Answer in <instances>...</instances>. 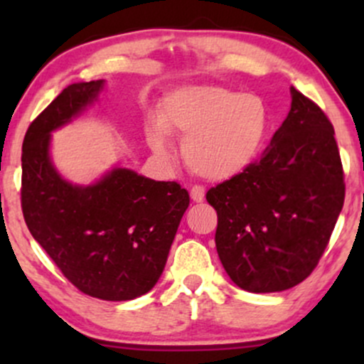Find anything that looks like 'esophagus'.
I'll use <instances>...</instances> for the list:
<instances>
[{"label":"esophagus","mask_w":364,"mask_h":364,"mask_svg":"<svg viewBox=\"0 0 364 364\" xmlns=\"http://www.w3.org/2000/svg\"><path fill=\"white\" fill-rule=\"evenodd\" d=\"M190 196H191V200H193V202H196V203L203 202V198H205V190H203V186L195 185L190 190Z\"/></svg>","instance_id":"1"}]
</instances>
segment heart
I'll return each instance as SVG.
<instances>
[{"instance_id":"b5f03b06","label":"heart","mask_w":364,"mask_h":364,"mask_svg":"<svg viewBox=\"0 0 364 364\" xmlns=\"http://www.w3.org/2000/svg\"><path fill=\"white\" fill-rule=\"evenodd\" d=\"M267 109L260 97L217 85L183 87L161 104L157 127L147 141L159 157H169L168 136L183 139V159L196 176L223 181L240 174L260 147Z\"/></svg>"}]
</instances>
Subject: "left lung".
<instances>
[{
	"label": "left lung",
	"instance_id": "8db88e82",
	"mask_svg": "<svg viewBox=\"0 0 364 364\" xmlns=\"http://www.w3.org/2000/svg\"><path fill=\"white\" fill-rule=\"evenodd\" d=\"M291 111L258 161L207 191L215 246L241 289L298 286L318 265L344 205L333 127L318 104L291 89Z\"/></svg>",
	"mask_w": 364,
	"mask_h": 364
}]
</instances>
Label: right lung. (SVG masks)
<instances>
[{"label":"right lung","mask_w":364,"mask_h":364,"mask_svg":"<svg viewBox=\"0 0 364 364\" xmlns=\"http://www.w3.org/2000/svg\"><path fill=\"white\" fill-rule=\"evenodd\" d=\"M102 85H68L31 123L22 145V212L31 235L78 291L128 301L161 277L190 195L176 181L121 168L90 186L60 178L49 159L51 132L80 114Z\"/></svg>","instance_id":"right-lung-1"}]
</instances>
